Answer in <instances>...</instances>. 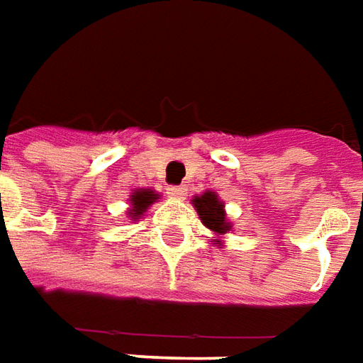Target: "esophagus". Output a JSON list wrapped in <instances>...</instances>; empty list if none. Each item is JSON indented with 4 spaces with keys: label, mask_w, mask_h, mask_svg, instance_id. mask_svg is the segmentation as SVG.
<instances>
[{
    "label": "esophagus",
    "mask_w": 363,
    "mask_h": 363,
    "mask_svg": "<svg viewBox=\"0 0 363 363\" xmlns=\"http://www.w3.org/2000/svg\"><path fill=\"white\" fill-rule=\"evenodd\" d=\"M167 194L171 198H174V200H182L184 198V194H186V186H169L167 189Z\"/></svg>",
    "instance_id": "obj_1"
}]
</instances>
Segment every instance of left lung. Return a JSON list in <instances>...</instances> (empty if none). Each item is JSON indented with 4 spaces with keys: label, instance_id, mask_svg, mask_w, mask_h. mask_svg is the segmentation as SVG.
<instances>
[{
    "label": "left lung",
    "instance_id": "1",
    "mask_svg": "<svg viewBox=\"0 0 363 363\" xmlns=\"http://www.w3.org/2000/svg\"><path fill=\"white\" fill-rule=\"evenodd\" d=\"M190 202L200 216V221L216 235L212 243L221 249L225 245V235L233 231V223L229 221L228 213H225V202L220 200V196L213 190H206L202 194L192 198Z\"/></svg>",
    "mask_w": 363,
    "mask_h": 363
}]
</instances>
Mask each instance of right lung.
<instances>
[{"label": "right lung", "instance_id": "obj_1", "mask_svg": "<svg viewBox=\"0 0 363 363\" xmlns=\"http://www.w3.org/2000/svg\"><path fill=\"white\" fill-rule=\"evenodd\" d=\"M161 194L155 192L153 189H135L134 192H130V198H128V202H130V208H128V218L132 221L142 220L143 213L147 212L151 208V204H155Z\"/></svg>", "mask_w": 363, "mask_h": 363}]
</instances>
